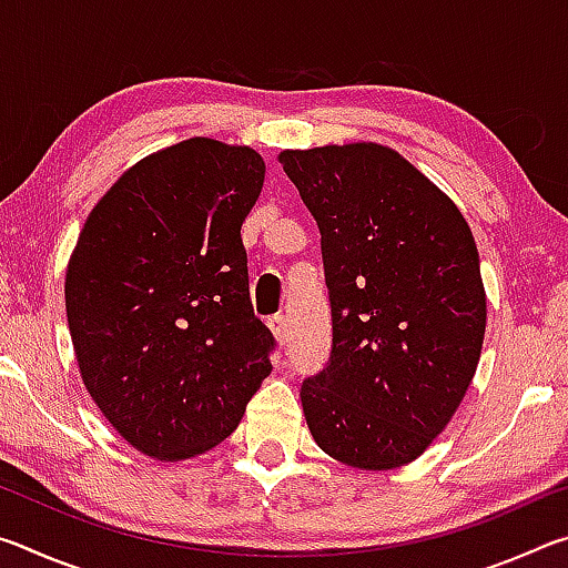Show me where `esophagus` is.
Returning <instances> with one entry per match:
<instances>
[{"label":"esophagus","mask_w":568,"mask_h":568,"mask_svg":"<svg viewBox=\"0 0 568 568\" xmlns=\"http://www.w3.org/2000/svg\"><path fill=\"white\" fill-rule=\"evenodd\" d=\"M267 325H271V331H273V335L277 338V343H287V335H291V328H287V318L285 315H273L271 321H267Z\"/></svg>","instance_id":"esophagus-1"}]
</instances>
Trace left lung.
<instances>
[{"instance_id": "obj_1", "label": "left lung", "mask_w": 568, "mask_h": 568, "mask_svg": "<svg viewBox=\"0 0 568 568\" xmlns=\"http://www.w3.org/2000/svg\"><path fill=\"white\" fill-rule=\"evenodd\" d=\"M321 230L333 343L301 386L325 454L410 464L454 416L486 333L478 250L458 207L376 142L281 152Z\"/></svg>"}]
</instances>
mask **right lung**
Returning a JSON list of instances; mask_svg holds the SVG:
<instances>
[{
  "label": "right lung",
  "instance_id": "obj_1",
  "mask_svg": "<svg viewBox=\"0 0 568 568\" xmlns=\"http://www.w3.org/2000/svg\"><path fill=\"white\" fill-rule=\"evenodd\" d=\"M263 180L255 150L192 138L124 172L77 240L64 303L82 381L152 458L225 440L273 371L240 237Z\"/></svg>",
  "mask_w": 568,
  "mask_h": 568
}]
</instances>
